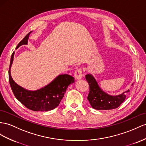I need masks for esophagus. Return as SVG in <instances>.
<instances>
[{"instance_id":"obj_1","label":"esophagus","mask_w":146,"mask_h":146,"mask_svg":"<svg viewBox=\"0 0 146 146\" xmlns=\"http://www.w3.org/2000/svg\"><path fill=\"white\" fill-rule=\"evenodd\" d=\"M83 69L82 68H78L74 72V77L77 80L81 79L83 77Z\"/></svg>"}]
</instances>
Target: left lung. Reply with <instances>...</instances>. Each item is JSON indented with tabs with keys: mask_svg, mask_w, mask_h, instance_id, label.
<instances>
[{
	"mask_svg": "<svg viewBox=\"0 0 146 146\" xmlns=\"http://www.w3.org/2000/svg\"><path fill=\"white\" fill-rule=\"evenodd\" d=\"M89 86L88 100L93 109L96 110H110L117 109L125 101L126 93L117 96H111L103 92L97 83L94 78L91 74L86 75ZM128 90L127 92H129Z\"/></svg>",
	"mask_w": 146,
	"mask_h": 146,
	"instance_id": "left-lung-1",
	"label": "left lung"
}]
</instances>
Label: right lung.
<instances>
[{"instance_id": "obj_1", "label": "right lung", "mask_w": 146, "mask_h": 146, "mask_svg": "<svg viewBox=\"0 0 146 146\" xmlns=\"http://www.w3.org/2000/svg\"><path fill=\"white\" fill-rule=\"evenodd\" d=\"M31 32L25 36L17 46V48L21 45L27 44L28 36ZM14 52L11 56L9 80L14 96L28 109L33 111H46L57 107L68 86L74 82V77L69 74H60L46 87L36 91H29L23 89L15 82L10 73V67L13 60Z\"/></svg>"}]
</instances>
